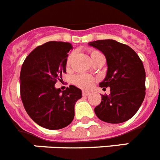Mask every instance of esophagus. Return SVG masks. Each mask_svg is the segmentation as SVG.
<instances>
[{
  "mask_svg": "<svg viewBox=\"0 0 160 160\" xmlns=\"http://www.w3.org/2000/svg\"><path fill=\"white\" fill-rule=\"evenodd\" d=\"M89 94H90V92H88V91H85V90L82 91V95L85 96V97H86V96H88Z\"/></svg>",
  "mask_w": 160,
  "mask_h": 160,
  "instance_id": "34e87169",
  "label": "esophagus"
}]
</instances>
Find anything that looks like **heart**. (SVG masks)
Masks as SVG:
<instances>
[{
  "label": "heart",
  "instance_id": "1",
  "mask_svg": "<svg viewBox=\"0 0 160 160\" xmlns=\"http://www.w3.org/2000/svg\"><path fill=\"white\" fill-rule=\"evenodd\" d=\"M89 53H90L91 60L94 58L98 55L102 54L101 52L94 49H89ZM72 57H73V53H70L68 56L67 59H66V66H70ZM94 82H95V78L92 77V76L88 75V74H77V75H75L73 78V84L76 85L77 87H80V88L86 89V90L90 89V87H92Z\"/></svg>",
  "mask_w": 160,
  "mask_h": 160
}]
</instances>
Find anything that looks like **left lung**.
Segmentation results:
<instances>
[{"instance_id":"8db88e82","label":"left lung","mask_w":160,"mask_h":160,"mask_svg":"<svg viewBox=\"0 0 160 160\" xmlns=\"http://www.w3.org/2000/svg\"><path fill=\"white\" fill-rule=\"evenodd\" d=\"M89 45L105 55L108 68L99 87L111 88L109 95L102 94L101 103L94 112L103 122H126L138 111L146 94L142 61L130 46L114 40H98Z\"/></svg>"}]
</instances>
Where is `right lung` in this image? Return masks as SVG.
<instances>
[{"mask_svg":"<svg viewBox=\"0 0 160 160\" xmlns=\"http://www.w3.org/2000/svg\"><path fill=\"white\" fill-rule=\"evenodd\" d=\"M72 49L69 42H48L35 48L22 66L24 107L37 124L46 129H62L71 123L75 102L82 98V90L73 85L62 91L54 87L66 72L67 53Z\"/></svg>","mask_w":160,"mask_h":160,"instance_id":"add662e5","label":"right lung"}]
</instances>
